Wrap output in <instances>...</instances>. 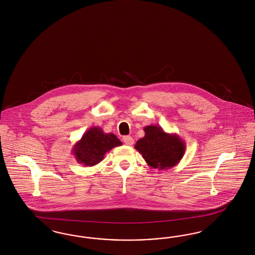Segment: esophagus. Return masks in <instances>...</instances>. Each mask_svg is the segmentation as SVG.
I'll list each match as a JSON object with an SVG mask.
<instances>
[{"mask_svg": "<svg viewBox=\"0 0 255 255\" xmlns=\"http://www.w3.org/2000/svg\"><path fill=\"white\" fill-rule=\"evenodd\" d=\"M123 142L125 143L126 145H132V143H133V138H132V136H130V135H125V136H123Z\"/></svg>", "mask_w": 255, "mask_h": 255, "instance_id": "34e87169", "label": "esophagus"}]
</instances>
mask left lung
Listing matches in <instances>:
<instances>
[{"instance_id": "left-lung-1", "label": "left lung", "mask_w": 255, "mask_h": 255, "mask_svg": "<svg viewBox=\"0 0 255 255\" xmlns=\"http://www.w3.org/2000/svg\"><path fill=\"white\" fill-rule=\"evenodd\" d=\"M145 135L138 139L134 149L142 154L147 164L158 170H168L183 157L186 143L176 133H168L160 126L144 127Z\"/></svg>"}]
</instances>
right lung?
Instances as JSON below:
<instances>
[{
	"label": "right lung",
	"instance_id": "1",
	"mask_svg": "<svg viewBox=\"0 0 255 255\" xmlns=\"http://www.w3.org/2000/svg\"><path fill=\"white\" fill-rule=\"evenodd\" d=\"M123 142L112 132H103L101 127H91L83 133L82 138L73 146L72 152L78 163L92 167L100 163L104 154Z\"/></svg>",
	"mask_w": 255,
	"mask_h": 255
}]
</instances>
